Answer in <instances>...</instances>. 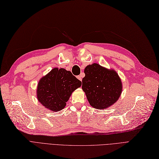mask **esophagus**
Instances as JSON below:
<instances>
[{
  "label": "esophagus",
  "mask_w": 159,
  "mask_h": 159,
  "mask_svg": "<svg viewBox=\"0 0 159 159\" xmlns=\"http://www.w3.org/2000/svg\"><path fill=\"white\" fill-rule=\"evenodd\" d=\"M77 78H78V79L79 80H80V81L82 80V78H81V75H78Z\"/></svg>",
  "instance_id": "esophagus-1"
}]
</instances>
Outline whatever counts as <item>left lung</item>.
<instances>
[{
  "label": "left lung",
  "mask_w": 159,
  "mask_h": 159,
  "mask_svg": "<svg viewBox=\"0 0 159 159\" xmlns=\"http://www.w3.org/2000/svg\"><path fill=\"white\" fill-rule=\"evenodd\" d=\"M82 79V89L91 106L105 109L118 101L122 93V82L114 70H109L98 64L87 66Z\"/></svg>",
  "instance_id": "8db88e82"
}]
</instances>
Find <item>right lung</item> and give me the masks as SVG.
<instances>
[{"label":"right lung","instance_id":"add662e5","mask_svg":"<svg viewBox=\"0 0 159 159\" xmlns=\"http://www.w3.org/2000/svg\"><path fill=\"white\" fill-rule=\"evenodd\" d=\"M81 85V81L70 71L55 68L42 78L37 87V98L52 111L63 109L72 93Z\"/></svg>","mask_w":159,"mask_h":159}]
</instances>
